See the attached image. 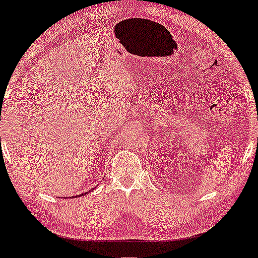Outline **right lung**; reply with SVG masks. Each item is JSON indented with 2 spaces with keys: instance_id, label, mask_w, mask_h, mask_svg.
I'll list each match as a JSON object with an SVG mask.
<instances>
[{
  "instance_id": "1",
  "label": "right lung",
  "mask_w": 258,
  "mask_h": 258,
  "mask_svg": "<svg viewBox=\"0 0 258 258\" xmlns=\"http://www.w3.org/2000/svg\"><path fill=\"white\" fill-rule=\"evenodd\" d=\"M81 196H84V193H82V194H81Z\"/></svg>"
}]
</instances>
